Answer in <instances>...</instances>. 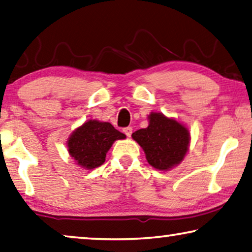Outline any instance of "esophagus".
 <instances>
[{
  "mask_svg": "<svg viewBox=\"0 0 252 252\" xmlns=\"http://www.w3.org/2000/svg\"><path fill=\"white\" fill-rule=\"evenodd\" d=\"M123 132L126 134V137H131V134H132V127L131 126H127L123 129Z\"/></svg>",
  "mask_w": 252,
  "mask_h": 252,
  "instance_id": "34e87169",
  "label": "esophagus"
}]
</instances>
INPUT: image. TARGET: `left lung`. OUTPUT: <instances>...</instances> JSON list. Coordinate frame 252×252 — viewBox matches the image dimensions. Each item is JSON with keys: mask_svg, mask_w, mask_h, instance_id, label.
Listing matches in <instances>:
<instances>
[{"mask_svg": "<svg viewBox=\"0 0 252 252\" xmlns=\"http://www.w3.org/2000/svg\"><path fill=\"white\" fill-rule=\"evenodd\" d=\"M131 137L145 152L149 165L159 171H170L181 164L191 140L186 125L157 112L148 115L147 127L136 131Z\"/></svg>", "mask_w": 252, "mask_h": 252, "instance_id": "1", "label": "left lung"}]
</instances>
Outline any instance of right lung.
I'll return each instance as SVG.
<instances>
[{"label":"right lung","instance_id":"1","mask_svg":"<svg viewBox=\"0 0 252 252\" xmlns=\"http://www.w3.org/2000/svg\"><path fill=\"white\" fill-rule=\"evenodd\" d=\"M108 122L90 119L72 131L66 140L70 157L78 166L94 170L105 162V157L116 140L126 139Z\"/></svg>","mask_w":252,"mask_h":252}]
</instances>
